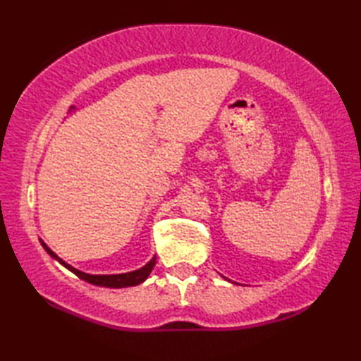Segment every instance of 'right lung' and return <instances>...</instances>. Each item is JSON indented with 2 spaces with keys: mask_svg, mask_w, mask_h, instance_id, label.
Returning a JSON list of instances; mask_svg holds the SVG:
<instances>
[{
  "mask_svg": "<svg viewBox=\"0 0 361 361\" xmlns=\"http://www.w3.org/2000/svg\"><path fill=\"white\" fill-rule=\"evenodd\" d=\"M43 248L49 252V255L57 259L60 264H62L63 267H66L68 270L73 271L78 278L87 281L90 283H93V286H99V287H109V288H124V287H133V286H137V283L144 282L145 279H147V276L150 274L152 268L155 267V260L157 257H153L150 262L147 265H144L142 268H140V270L136 271H132V273H124V274H87V273H82L79 270H75V268H73L71 265H68L66 262H63L62 259H60L56 252H52L48 247H46V243L42 242Z\"/></svg>",
  "mask_w": 361,
  "mask_h": 361,
  "instance_id": "right-lung-1",
  "label": "right lung"
}]
</instances>
